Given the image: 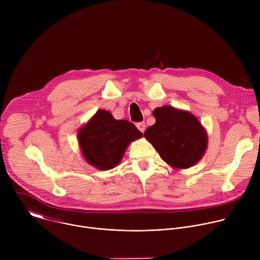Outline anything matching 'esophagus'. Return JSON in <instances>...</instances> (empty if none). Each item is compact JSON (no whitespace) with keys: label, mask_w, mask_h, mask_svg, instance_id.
I'll list each match as a JSON object with an SVG mask.
<instances>
[{"label":"esophagus","mask_w":260,"mask_h":260,"mask_svg":"<svg viewBox=\"0 0 260 260\" xmlns=\"http://www.w3.org/2000/svg\"><path fill=\"white\" fill-rule=\"evenodd\" d=\"M137 127L140 132L144 133L146 129V124H145V122H139V123H137Z\"/></svg>","instance_id":"1"}]
</instances>
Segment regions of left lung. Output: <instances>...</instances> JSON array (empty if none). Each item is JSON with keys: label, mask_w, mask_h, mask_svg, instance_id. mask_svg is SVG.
<instances>
[{"label": "left lung", "mask_w": 260, "mask_h": 260, "mask_svg": "<svg viewBox=\"0 0 260 260\" xmlns=\"http://www.w3.org/2000/svg\"><path fill=\"white\" fill-rule=\"evenodd\" d=\"M156 121L144 133L162 160L175 169H188L205 154L206 129L188 111L162 106L153 111Z\"/></svg>", "instance_id": "8db88e82"}]
</instances>
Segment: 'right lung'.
Instances as JSON below:
<instances>
[{
  "instance_id": "obj_1",
  "label": "right lung",
  "mask_w": 260,
  "mask_h": 260,
  "mask_svg": "<svg viewBox=\"0 0 260 260\" xmlns=\"http://www.w3.org/2000/svg\"><path fill=\"white\" fill-rule=\"evenodd\" d=\"M143 134L127 120H116L109 111L98 112L78 132L80 149L85 160L106 171L117 166L131 142Z\"/></svg>"
}]
</instances>
